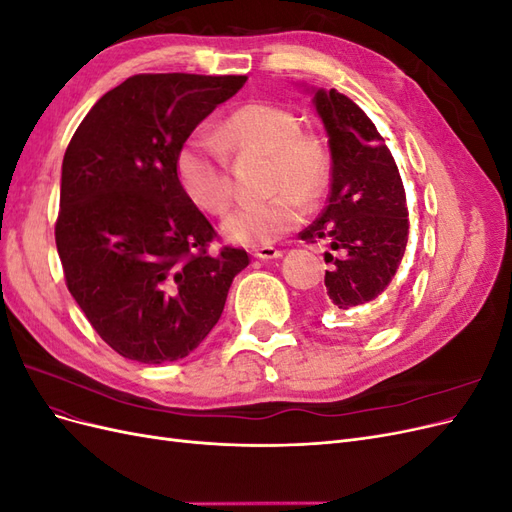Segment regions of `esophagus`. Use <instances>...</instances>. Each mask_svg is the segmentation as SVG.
<instances>
[{
	"label": "esophagus",
	"mask_w": 512,
	"mask_h": 512,
	"mask_svg": "<svg viewBox=\"0 0 512 512\" xmlns=\"http://www.w3.org/2000/svg\"><path fill=\"white\" fill-rule=\"evenodd\" d=\"M254 256L260 260H273V258H282L284 252L277 250V247H273V245H262V247H256Z\"/></svg>",
	"instance_id": "1"
}]
</instances>
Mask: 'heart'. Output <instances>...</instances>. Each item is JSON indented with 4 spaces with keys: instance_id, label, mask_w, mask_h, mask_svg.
<instances>
[{
    "instance_id": "obj_1",
    "label": "heart",
    "mask_w": 512,
    "mask_h": 512,
    "mask_svg": "<svg viewBox=\"0 0 512 512\" xmlns=\"http://www.w3.org/2000/svg\"><path fill=\"white\" fill-rule=\"evenodd\" d=\"M220 141L237 156L269 160V198L230 213L224 235L241 245H269L303 218V200L316 203L331 181V153L320 136L301 130V119L284 106L250 102L232 111L220 128ZM222 145L207 132H194L175 153V173L185 196L213 215H224L235 198Z\"/></svg>"
}]
</instances>
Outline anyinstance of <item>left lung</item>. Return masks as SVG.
Returning a JSON list of instances; mask_svg holds the SVG:
<instances>
[{
	"instance_id": "8db88e82",
	"label": "left lung",
	"mask_w": 512,
	"mask_h": 512,
	"mask_svg": "<svg viewBox=\"0 0 512 512\" xmlns=\"http://www.w3.org/2000/svg\"><path fill=\"white\" fill-rule=\"evenodd\" d=\"M314 102L329 132L331 192L299 237L331 245L322 303L350 309L380 297L401 265L410 228L406 190L393 153L359 104L337 89L316 91Z\"/></svg>"
}]
</instances>
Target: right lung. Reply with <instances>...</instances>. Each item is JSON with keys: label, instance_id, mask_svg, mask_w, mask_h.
Here are the masks:
<instances>
[{"label": "right lung", "instance_id": "1", "mask_svg": "<svg viewBox=\"0 0 512 512\" xmlns=\"http://www.w3.org/2000/svg\"><path fill=\"white\" fill-rule=\"evenodd\" d=\"M247 76L134 74L76 128L61 164L55 243L94 331L138 363L188 356L224 312L239 247L185 196L175 153Z\"/></svg>", "mask_w": 512, "mask_h": 512}]
</instances>
